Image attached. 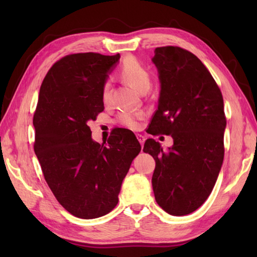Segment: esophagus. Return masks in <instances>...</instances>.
Segmentation results:
<instances>
[{"instance_id": "esophagus-1", "label": "esophagus", "mask_w": 257, "mask_h": 257, "mask_svg": "<svg viewBox=\"0 0 257 257\" xmlns=\"http://www.w3.org/2000/svg\"><path fill=\"white\" fill-rule=\"evenodd\" d=\"M137 138H138V141L141 144V146H144L145 144V140H146V137L143 135H137Z\"/></svg>"}]
</instances>
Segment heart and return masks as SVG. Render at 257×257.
<instances>
[{
  "mask_svg": "<svg viewBox=\"0 0 257 257\" xmlns=\"http://www.w3.org/2000/svg\"><path fill=\"white\" fill-rule=\"evenodd\" d=\"M120 75L123 80L143 94L150 88L151 77L149 70L134 56L124 58L121 68H120ZM110 81H106L102 87V100L106 103L110 100ZM144 117V111H121L118 113L117 121L127 128L137 129L139 128V121L143 120Z\"/></svg>",
  "mask_w": 257,
  "mask_h": 257,
  "instance_id": "obj_1",
  "label": "heart"
}]
</instances>
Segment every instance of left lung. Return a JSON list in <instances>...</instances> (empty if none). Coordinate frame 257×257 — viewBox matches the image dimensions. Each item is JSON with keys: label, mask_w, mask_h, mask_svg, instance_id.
<instances>
[{"label": "left lung", "mask_w": 257, "mask_h": 257, "mask_svg": "<svg viewBox=\"0 0 257 257\" xmlns=\"http://www.w3.org/2000/svg\"><path fill=\"white\" fill-rule=\"evenodd\" d=\"M152 62L161 84L150 135H167L163 150L147 139L144 151L156 160L152 176L157 203L171 215H187L204 203L224 158L226 118L219 86L194 54L178 46L157 47Z\"/></svg>", "instance_id": "8db88e82"}]
</instances>
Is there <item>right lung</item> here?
I'll return each mask as SVG.
<instances>
[{
    "mask_svg": "<svg viewBox=\"0 0 257 257\" xmlns=\"http://www.w3.org/2000/svg\"><path fill=\"white\" fill-rule=\"evenodd\" d=\"M119 58L78 53L59 59L43 80L33 118L34 151L45 181L59 204L80 219L113 210L141 150L128 129L114 130L107 144L91 139L88 123L103 110L102 87Z\"/></svg>",
    "mask_w": 257,
    "mask_h": 257,
    "instance_id": "add662e5",
    "label": "right lung"
}]
</instances>
